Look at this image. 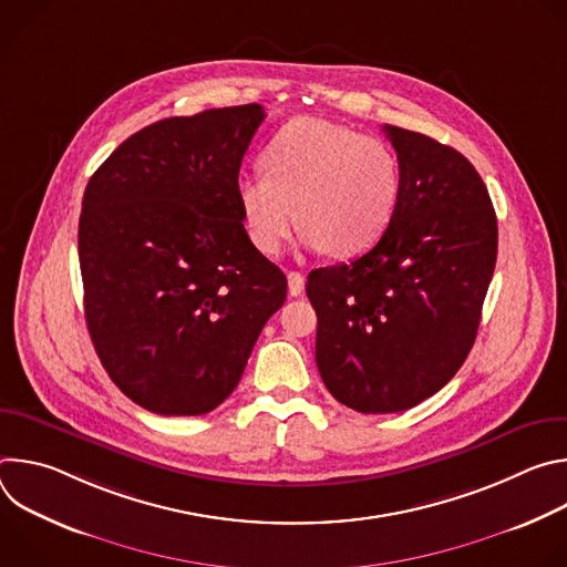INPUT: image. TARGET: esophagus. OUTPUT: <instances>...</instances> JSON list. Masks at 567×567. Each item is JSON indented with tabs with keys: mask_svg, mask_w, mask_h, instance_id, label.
Masks as SVG:
<instances>
[{
	"mask_svg": "<svg viewBox=\"0 0 567 567\" xmlns=\"http://www.w3.org/2000/svg\"><path fill=\"white\" fill-rule=\"evenodd\" d=\"M287 282H289V293L291 296H300L305 291V276L300 271H289Z\"/></svg>",
	"mask_w": 567,
	"mask_h": 567,
	"instance_id": "obj_1",
	"label": "esophagus"
}]
</instances>
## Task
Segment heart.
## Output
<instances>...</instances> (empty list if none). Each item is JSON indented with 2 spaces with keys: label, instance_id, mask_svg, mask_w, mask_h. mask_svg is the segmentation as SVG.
I'll return each mask as SVG.
<instances>
[{
  "label": "heart",
  "instance_id": "b5f03b06",
  "mask_svg": "<svg viewBox=\"0 0 567 567\" xmlns=\"http://www.w3.org/2000/svg\"><path fill=\"white\" fill-rule=\"evenodd\" d=\"M262 168L265 175L237 177L235 197L265 256H276L300 224L307 247L357 258L381 239L401 195V168L388 143L320 118L282 125Z\"/></svg>",
  "mask_w": 567,
  "mask_h": 567
}]
</instances>
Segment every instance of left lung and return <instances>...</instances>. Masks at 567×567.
<instances>
[{"label":"left lung","instance_id":"8db88e82","mask_svg":"<svg viewBox=\"0 0 567 567\" xmlns=\"http://www.w3.org/2000/svg\"><path fill=\"white\" fill-rule=\"evenodd\" d=\"M383 132L401 168L390 226L361 258L307 276L320 379L365 415L409 411L453 379L498 254L496 210L471 161L420 132Z\"/></svg>","mask_w":567,"mask_h":567}]
</instances>
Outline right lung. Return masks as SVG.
<instances>
[{
    "label": "right lung",
    "instance_id": "add662e5",
    "mask_svg": "<svg viewBox=\"0 0 567 567\" xmlns=\"http://www.w3.org/2000/svg\"><path fill=\"white\" fill-rule=\"evenodd\" d=\"M258 103L156 121L92 175L78 224L85 318L110 379L156 415H204L235 390L285 274L235 197Z\"/></svg>",
    "mask_w": 567,
    "mask_h": 567
}]
</instances>
